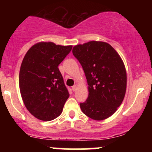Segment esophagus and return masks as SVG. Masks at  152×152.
<instances>
[{"label":"esophagus","mask_w":152,"mask_h":152,"mask_svg":"<svg viewBox=\"0 0 152 152\" xmlns=\"http://www.w3.org/2000/svg\"><path fill=\"white\" fill-rule=\"evenodd\" d=\"M78 89V86L77 85H73V87H72V90H73V91H76V90Z\"/></svg>","instance_id":"34e87169"}]
</instances>
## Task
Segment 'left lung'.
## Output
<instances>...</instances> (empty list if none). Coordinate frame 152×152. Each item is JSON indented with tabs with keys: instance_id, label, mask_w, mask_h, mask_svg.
Masks as SVG:
<instances>
[{
	"instance_id": "8db88e82",
	"label": "left lung",
	"mask_w": 152,
	"mask_h": 152,
	"mask_svg": "<svg viewBox=\"0 0 152 152\" xmlns=\"http://www.w3.org/2000/svg\"><path fill=\"white\" fill-rule=\"evenodd\" d=\"M73 54L83 67L88 98L80 104L82 113L95 121L113 115L126 90V70L121 57L109 43L90 41L76 45Z\"/></svg>"
}]
</instances>
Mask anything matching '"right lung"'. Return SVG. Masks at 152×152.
<instances>
[{
	"label": "right lung",
	"mask_w": 152,
	"mask_h": 152,
	"mask_svg": "<svg viewBox=\"0 0 152 152\" xmlns=\"http://www.w3.org/2000/svg\"><path fill=\"white\" fill-rule=\"evenodd\" d=\"M72 45L52 42L34 44L26 53L19 73V87L25 107L33 116L44 121L62 113L69 93L58 66Z\"/></svg>",
	"instance_id": "obj_1"
}]
</instances>
